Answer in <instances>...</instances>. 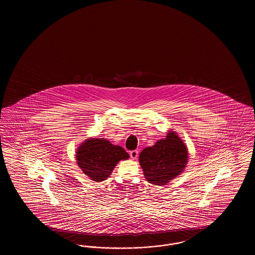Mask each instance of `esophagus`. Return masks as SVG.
<instances>
[{"label":"esophagus","instance_id":"esophagus-1","mask_svg":"<svg viewBox=\"0 0 255 255\" xmlns=\"http://www.w3.org/2000/svg\"><path fill=\"white\" fill-rule=\"evenodd\" d=\"M130 157L133 158V159H135V158L138 157V151H137V150L131 151V152H130Z\"/></svg>","mask_w":255,"mask_h":255}]
</instances>
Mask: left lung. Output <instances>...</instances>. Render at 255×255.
<instances>
[{
	"label": "left lung",
	"mask_w": 255,
	"mask_h": 255,
	"mask_svg": "<svg viewBox=\"0 0 255 255\" xmlns=\"http://www.w3.org/2000/svg\"><path fill=\"white\" fill-rule=\"evenodd\" d=\"M138 158L146 180L163 185L182 173L188 160V151L175 131H169L164 139L144 148Z\"/></svg>",
	"instance_id": "left-lung-1"
}]
</instances>
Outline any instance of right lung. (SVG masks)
Masks as SVG:
<instances>
[{
    "mask_svg": "<svg viewBox=\"0 0 255 255\" xmlns=\"http://www.w3.org/2000/svg\"><path fill=\"white\" fill-rule=\"evenodd\" d=\"M79 168L91 180L102 182L109 178L115 166L129 154L122 146L113 145L105 138H87L76 151Z\"/></svg>",
    "mask_w": 255,
    "mask_h": 255,
    "instance_id": "1",
    "label": "right lung"
}]
</instances>
